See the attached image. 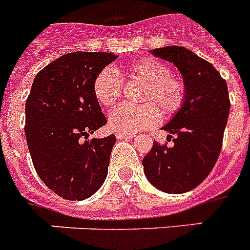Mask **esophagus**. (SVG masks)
<instances>
[{
	"instance_id": "obj_1",
	"label": "esophagus",
	"mask_w": 250,
	"mask_h": 250,
	"mask_svg": "<svg viewBox=\"0 0 250 250\" xmlns=\"http://www.w3.org/2000/svg\"><path fill=\"white\" fill-rule=\"evenodd\" d=\"M132 137H133L132 133H125V132H118L117 133V139L118 140H128L132 139Z\"/></svg>"
}]
</instances>
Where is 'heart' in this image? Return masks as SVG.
Listing matches in <instances>:
<instances>
[{
  "label": "heart",
  "instance_id": "obj_1",
  "mask_svg": "<svg viewBox=\"0 0 250 250\" xmlns=\"http://www.w3.org/2000/svg\"><path fill=\"white\" fill-rule=\"evenodd\" d=\"M132 82L144 83L140 101L143 105L122 104L109 114V123L115 131L132 133L150 128L164 117L177 114L186 100V84L181 77L171 73V66L157 58L129 62L123 69ZM122 82L113 68L103 69L93 81V93L103 106H113L122 96Z\"/></svg>",
  "mask_w": 250,
  "mask_h": 250
}]
</instances>
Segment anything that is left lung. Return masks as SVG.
<instances>
[{
  "mask_svg": "<svg viewBox=\"0 0 250 250\" xmlns=\"http://www.w3.org/2000/svg\"><path fill=\"white\" fill-rule=\"evenodd\" d=\"M155 56L173 62L186 84L184 106L163 127L174 145L153 143L143 159L146 177L159 190L182 194L195 188L220 157L230 113L227 84L216 68L181 46L154 48ZM173 139V138H172Z\"/></svg>",
  "mask_w": 250,
  "mask_h": 250,
  "instance_id": "8db88e82",
  "label": "left lung"
}]
</instances>
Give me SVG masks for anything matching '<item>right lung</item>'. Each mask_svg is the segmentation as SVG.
Returning <instances> with one entry per match:
<instances>
[{
	"mask_svg": "<svg viewBox=\"0 0 250 250\" xmlns=\"http://www.w3.org/2000/svg\"><path fill=\"white\" fill-rule=\"evenodd\" d=\"M117 58L110 52L62 55L36 76L26 99L24 131L34 169L66 200L90 198L106 178L117 139H87L107 123L93 81Z\"/></svg>",
	"mask_w": 250,
	"mask_h": 250,
	"instance_id": "right-lung-1",
	"label": "right lung"
}]
</instances>
